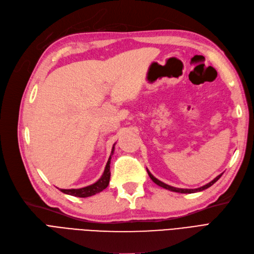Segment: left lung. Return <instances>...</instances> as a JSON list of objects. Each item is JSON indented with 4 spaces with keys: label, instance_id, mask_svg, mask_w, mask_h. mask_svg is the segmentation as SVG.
Segmentation results:
<instances>
[{
    "label": "left lung",
    "instance_id": "1",
    "mask_svg": "<svg viewBox=\"0 0 254 254\" xmlns=\"http://www.w3.org/2000/svg\"><path fill=\"white\" fill-rule=\"evenodd\" d=\"M147 172H148V174H149V177H150V179L156 184V185H159V186H161V187H163V188H165V189H167V190H170V191H173V192H180V193H194V192H198V191H203V190H205V189H207V188H209L210 186H212L213 184L220 179L221 177H222V174H220V176H217L214 180H212L210 183H208V184H206V185H204V186H202V187H199V188H196V189H182V188H177V187H172V186H169V185H167V184H165V183H163V182H161V181H159L157 179H155L152 174L149 172V170L147 169Z\"/></svg>",
    "mask_w": 254,
    "mask_h": 254
}]
</instances>
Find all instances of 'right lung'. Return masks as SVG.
Wrapping results in <instances>:
<instances>
[{"mask_svg": "<svg viewBox=\"0 0 254 254\" xmlns=\"http://www.w3.org/2000/svg\"><path fill=\"white\" fill-rule=\"evenodd\" d=\"M113 151H115V145L112 147L111 154L108 159V162L106 164V167H105L104 173L102 174V177L99 179V181L95 182L92 185H89L87 187L83 188H78V189H60L63 193L69 194V195H73L77 197H88L91 195H94L99 193V192L103 191L104 189H106L109 181H110V160H111V155L113 154Z\"/></svg>", "mask_w": 254, "mask_h": 254, "instance_id": "obj_1", "label": "right lung"}]
</instances>
